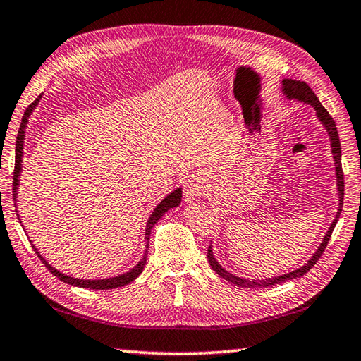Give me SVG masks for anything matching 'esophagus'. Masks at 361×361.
<instances>
[{"label":"esophagus","instance_id":"obj_1","mask_svg":"<svg viewBox=\"0 0 361 361\" xmlns=\"http://www.w3.org/2000/svg\"><path fill=\"white\" fill-rule=\"evenodd\" d=\"M207 189V185H204V178L202 173H194L192 176L185 181V200L186 202H192L204 192Z\"/></svg>","mask_w":361,"mask_h":361}]
</instances>
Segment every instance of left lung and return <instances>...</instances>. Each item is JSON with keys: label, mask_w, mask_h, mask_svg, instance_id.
<instances>
[{"label": "left lung", "mask_w": 361, "mask_h": 361, "mask_svg": "<svg viewBox=\"0 0 361 361\" xmlns=\"http://www.w3.org/2000/svg\"><path fill=\"white\" fill-rule=\"evenodd\" d=\"M281 92H283L285 97L289 98V100H298L300 103H307L312 104L316 116L319 118V122L324 125V128L327 130L329 137H330V145H331V153H334V161H335V171H336V186H338V200H340V207H338V213L334 219V222L330 224V227L324 236L321 245L317 247V250L313 253V257L310 258L305 264L300 266L299 269H295L293 272H288L283 275H279V277H271V279H264V280H247L243 277H238V275L228 272L227 269L219 264V261L214 258L213 253V245L208 247V263L209 266L213 267V271L216 274L221 275L222 279H225L227 281L233 285L243 286V288H266V286H272V285H279V283H285L288 280H294L299 279L302 275H305L312 267L316 264V261L321 258L322 252L326 250V247L329 244V239L331 236V231H334L335 225L340 219L341 209H343V199H344V175H343V167H341V144H340V136H338V130L335 125V120L331 118V116L327 112V109L324 108L321 104V102L317 100V97L314 95V92L312 90V87L308 86L307 82L303 81H298V80H289V78H285L281 80Z\"/></svg>", "instance_id": "left-lung-1"}]
</instances>
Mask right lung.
Here are the masks:
<instances>
[{
  "instance_id": "1",
  "label": "right lung",
  "mask_w": 361,
  "mask_h": 361,
  "mask_svg": "<svg viewBox=\"0 0 361 361\" xmlns=\"http://www.w3.org/2000/svg\"><path fill=\"white\" fill-rule=\"evenodd\" d=\"M42 95H39L35 100L27 106L25 114H23V118H21V123H20V130H18V134H17V142H16V171H13V183H12V190H13V200L17 202V194H18V183H20V173H21V161H23V145H25V131H26V125H27V118H30V116L34 112V109L37 108V104L40 102ZM181 188H176L175 190H172L171 194H169L167 197H164L158 204L157 208L153 209L152 216L148 217L147 221V227H145V253H144V258L139 261V263L133 267V269H130L128 272L125 274H120V275H116V277H109V279H98V280H84V279H75V277H70V275H66L59 272L56 267H53L51 264L48 263V261L40 255V252L35 249V247L32 245V249L35 250V253H37L39 258L44 261V264L48 267V271L51 272L54 277L61 279L63 283H68L72 286H80V288H89V289H114V288H120V286H125L131 283L133 280H136L140 272L144 271L145 267V263H147V250H148V241H150V235H152V230L154 225H157V222L159 221V219L164 216L169 209L172 208H176L178 204L181 203ZM17 207V204H16ZM20 221V217H18ZM21 224V222H20ZM23 227V225H21Z\"/></svg>"
}]
</instances>
